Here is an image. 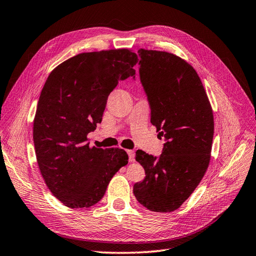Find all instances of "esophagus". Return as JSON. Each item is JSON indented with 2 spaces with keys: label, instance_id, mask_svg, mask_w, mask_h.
<instances>
[{
  "label": "esophagus",
  "instance_id": "esophagus-1",
  "mask_svg": "<svg viewBox=\"0 0 256 256\" xmlns=\"http://www.w3.org/2000/svg\"><path fill=\"white\" fill-rule=\"evenodd\" d=\"M127 153L129 155V162H134V151H132V150H128Z\"/></svg>",
  "mask_w": 256,
  "mask_h": 256
}]
</instances>
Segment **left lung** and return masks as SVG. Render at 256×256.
<instances>
[{
	"instance_id": "left-lung-1",
	"label": "left lung",
	"mask_w": 256,
	"mask_h": 256,
	"mask_svg": "<svg viewBox=\"0 0 256 256\" xmlns=\"http://www.w3.org/2000/svg\"><path fill=\"white\" fill-rule=\"evenodd\" d=\"M140 78L151 105V124L167 142L156 158L142 150L136 162L146 178L134 194L152 212L182 206L206 172L214 136V116L202 81L188 62L155 50H139Z\"/></svg>"
}]
</instances>
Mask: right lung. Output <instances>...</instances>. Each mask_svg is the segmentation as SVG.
Segmentation results:
<instances>
[{"label":"right lung","instance_id":"obj_1","mask_svg":"<svg viewBox=\"0 0 256 256\" xmlns=\"http://www.w3.org/2000/svg\"><path fill=\"white\" fill-rule=\"evenodd\" d=\"M138 60L130 48L80 53L56 66L43 86L34 120L36 156L48 190L67 208L96 204L128 164L124 150L91 148L86 140L102 122L110 93L134 76Z\"/></svg>","mask_w":256,"mask_h":256}]
</instances>
